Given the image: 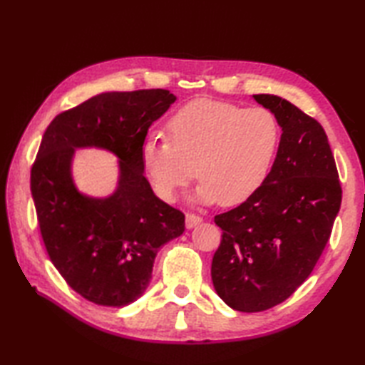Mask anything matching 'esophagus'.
I'll list each match as a JSON object with an SVG mask.
<instances>
[{"mask_svg": "<svg viewBox=\"0 0 365 365\" xmlns=\"http://www.w3.org/2000/svg\"><path fill=\"white\" fill-rule=\"evenodd\" d=\"M204 220L200 218L199 215H195V213H187V227L188 229H192V227H196V226H199L200 222H202Z\"/></svg>", "mask_w": 365, "mask_h": 365, "instance_id": "esophagus-1", "label": "esophagus"}]
</instances>
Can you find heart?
<instances>
[{
  "label": "heart",
  "instance_id": "heart-1",
  "mask_svg": "<svg viewBox=\"0 0 365 365\" xmlns=\"http://www.w3.org/2000/svg\"><path fill=\"white\" fill-rule=\"evenodd\" d=\"M166 135L147 136L141 144L143 169L157 196L173 202L197 174L200 202L234 205L265 183L282 127L268 108L196 100L168 120Z\"/></svg>",
  "mask_w": 365,
  "mask_h": 365
}]
</instances>
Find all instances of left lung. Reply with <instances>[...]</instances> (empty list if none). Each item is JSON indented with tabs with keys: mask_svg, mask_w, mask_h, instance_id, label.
I'll use <instances>...</instances> for the list:
<instances>
[{
	"mask_svg": "<svg viewBox=\"0 0 365 365\" xmlns=\"http://www.w3.org/2000/svg\"><path fill=\"white\" fill-rule=\"evenodd\" d=\"M252 97L277 115L282 139L265 183L215 216L222 235L212 262L213 287L240 312L267 311L292 297L319 262L342 202L320 123L285 98Z\"/></svg>",
	"mask_w": 365,
	"mask_h": 365,
	"instance_id": "left-lung-1",
	"label": "left lung"
}]
</instances>
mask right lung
<instances>
[{"label":"right lung","instance_id":"1","mask_svg":"<svg viewBox=\"0 0 365 365\" xmlns=\"http://www.w3.org/2000/svg\"><path fill=\"white\" fill-rule=\"evenodd\" d=\"M175 96L166 89L105 92L58 114L45 130L31 168V195L48 257L84 299L122 307L152 279L160 247L180 237L185 215L153 195L141 144ZM100 146L120 158V185L94 200L74 188L75 148Z\"/></svg>","mask_w":365,"mask_h":365}]
</instances>
